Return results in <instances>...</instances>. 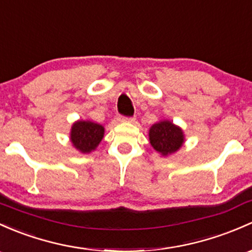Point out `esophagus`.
Wrapping results in <instances>:
<instances>
[{
    "label": "esophagus",
    "instance_id": "obj_1",
    "mask_svg": "<svg viewBox=\"0 0 252 252\" xmlns=\"http://www.w3.org/2000/svg\"><path fill=\"white\" fill-rule=\"evenodd\" d=\"M120 121H123V123H133L134 118L133 116H120Z\"/></svg>",
    "mask_w": 252,
    "mask_h": 252
}]
</instances>
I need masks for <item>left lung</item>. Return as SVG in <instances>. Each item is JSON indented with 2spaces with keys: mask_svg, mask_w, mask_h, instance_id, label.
I'll use <instances>...</instances> for the list:
<instances>
[{
  "mask_svg": "<svg viewBox=\"0 0 252 252\" xmlns=\"http://www.w3.org/2000/svg\"><path fill=\"white\" fill-rule=\"evenodd\" d=\"M149 138L154 149L164 156L175 153L184 143L183 131L170 121H161L151 126Z\"/></svg>",
  "mask_w": 252,
  "mask_h": 252,
  "instance_id": "obj_1",
  "label": "left lung"
}]
</instances>
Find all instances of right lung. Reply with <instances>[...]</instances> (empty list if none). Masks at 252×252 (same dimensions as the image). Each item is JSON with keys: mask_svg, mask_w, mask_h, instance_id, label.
I'll return each mask as SVG.
<instances>
[{"mask_svg": "<svg viewBox=\"0 0 252 252\" xmlns=\"http://www.w3.org/2000/svg\"><path fill=\"white\" fill-rule=\"evenodd\" d=\"M103 134V126L91 121H77L72 126L71 140L78 150L82 153H90L99 144Z\"/></svg>", "mask_w": 252, "mask_h": 252, "instance_id": "right-lung-1", "label": "right lung"}]
</instances>
